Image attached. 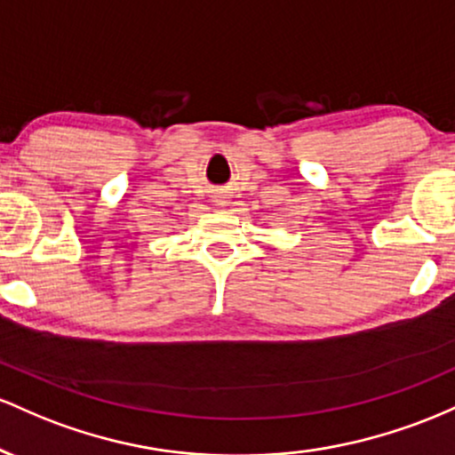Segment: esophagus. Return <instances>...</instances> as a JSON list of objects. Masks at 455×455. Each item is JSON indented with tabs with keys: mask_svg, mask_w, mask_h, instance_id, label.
Returning a JSON list of instances; mask_svg holds the SVG:
<instances>
[{
	"mask_svg": "<svg viewBox=\"0 0 455 455\" xmlns=\"http://www.w3.org/2000/svg\"><path fill=\"white\" fill-rule=\"evenodd\" d=\"M221 204H226V202H221Z\"/></svg>",
	"mask_w": 455,
	"mask_h": 455,
	"instance_id": "esophagus-1",
	"label": "esophagus"
}]
</instances>
